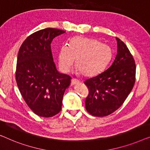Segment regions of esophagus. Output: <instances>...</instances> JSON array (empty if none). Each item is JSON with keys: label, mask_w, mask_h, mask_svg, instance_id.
<instances>
[{"label": "esophagus", "mask_w": 150, "mask_h": 150, "mask_svg": "<svg viewBox=\"0 0 150 150\" xmlns=\"http://www.w3.org/2000/svg\"><path fill=\"white\" fill-rule=\"evenodd\" d=\"M79 83V80H77V79L73 78V79H71V83H72L73 85H75V84H77V83Z\"/></svg>", "instance_id": "34e87169"}]
</instances>
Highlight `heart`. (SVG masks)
<instances>
[{"label": "heart", "instance_id": "b5f03b06", "mask_svg": "<svg viewBox=\"0 0 150 150\" xmlns=\"http://www.w3.org/2000/svg\"><path fill=\"white\" fill-rule=\"evenodd\" d=\"M110 47L94 39L75 37L69 46L63 45L58 53L61 70L68 72L76 60V68L82 75L91 77L100 73L111 58Z\"/></svg>", "mask_w": 150, "mask_h": 150}]
</instances>
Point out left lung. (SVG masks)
<instances>
[{
  "instance_id": "left-lung-1",
  "label": "left lung",
  "mask_w": 150,
  "mask_h": 150,
  "mask_svg": "<svg viewBox=\"0 0 150 150\" xmlns=\"http://www.w3.org/2000/svg\"><path fill=\"white\" fill-rule=\"evenodd\" d=\"M117 54L112 64L95 77L86 80L89 90L86 110L96 117L110 115L119 109L135 82L136 64L126 44L118 38Z\"/></svg>"
}]
</instances>
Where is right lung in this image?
<instances>
[{
    "instance_id": "add662e5",
    "label": "right lung",
    "mask_w": 150,
    "mask_h": 150,
    "mask_svg": "<svg viewBox=\"0 0 150 150\" xmlns=\"http://www.w3.org/2000/svg\"><path fill=\"white\" fill-rule=\"evenodd\" d=\"M64 30L47 28L31 34L19 50L16 79L19 90L35 114L54 116L62 109L63 95L71 77L57 71L51 43Z\"/></svg>"
}]
</instances>
